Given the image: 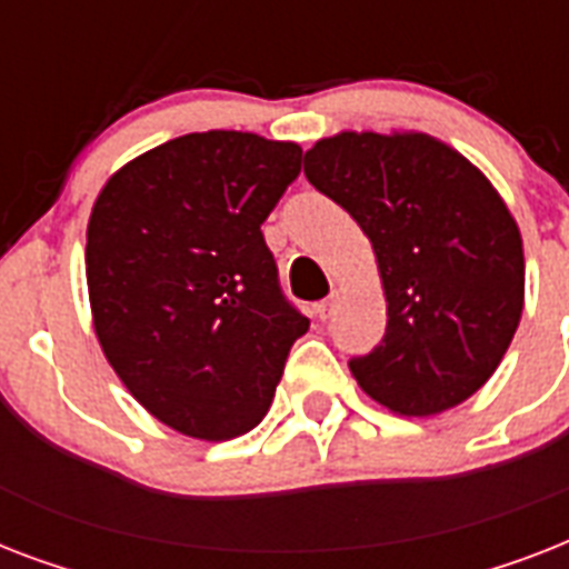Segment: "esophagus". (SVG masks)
Masks as SVG:
<instances>
[{"instance_id": "esophagus-1", "label": "esophagus", "mask_w": 569, "mask_h": 569, "mask_svg": "<svg viewBox=\"0 0 569 569\" xmlns=\"http://www.w3.org/2000/svg\"><path fill=\"white\" fill-rule=\"evenodd\" d=\"M337 307H339V292H333V295H330V298H325V301H321L319 307H316V312H319L321 321H328V319H333V312H337Z\"/></svg>"}]
</instances>
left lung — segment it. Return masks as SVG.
Masks as SVG:
<instances>
[{"label":"left lung","mask_w":569,"mask_h":569,"mask_svg":"<svg viewBox=\"0 0 569 569\" xmlns=\"http://www.w3.org/2000/svg\"><path fill=\"white\" fill-rule=\"evenodd\" d=\"M307 180L369 236L387 333L351 375L378 405L433 416L502 363L522 316L517 221L478 168L419 132H342L303 156Z\"/></svg>","instance_id":"1"}]
</instances>
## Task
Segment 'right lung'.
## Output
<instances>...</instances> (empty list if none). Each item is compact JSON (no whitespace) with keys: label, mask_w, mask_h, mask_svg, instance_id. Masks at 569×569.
Returning a JSON list of instances; mask_svg holds the SVG:
<instances>
[{"label":"right lung","mask_w":569,"mask_h":569,"mask_svg":"<svg viewBox=\"0 0 569 569\" xmlns=\"http://www.w3.org/2000/svg\"><path fill=\"white\" fill-rule=\"evenodd\" d=\"M301 159L289 141L191 132L132 159L93 203V328L129 392L173 431L218 442L257 428L310 328L262 236Z\"/></svg>","instance_id":"1"}]
</instances>
